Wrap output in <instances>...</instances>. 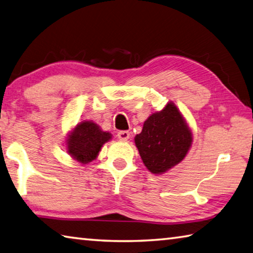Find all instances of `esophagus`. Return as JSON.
Instances as JSON below:
<instances>
[{
    "label": "esophagus",
    "instance_id": "1",
    "mask_svg": "<svg viewBox=\"0 0 253 253\" xmlns=\"http://www.w3.org/2000/svg\"><path fill=\"white\" fill-rule=\"evenodd\" d=\"M129 136H130L129 131H127V130H121V131H118V134H117L118 139L119 140H123V141L128 140V138H129Z\"/></svg>",
    "mask_w": 253,
    "mask_h": 253
}]
</instances>
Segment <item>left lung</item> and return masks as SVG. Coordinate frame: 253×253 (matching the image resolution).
<instances>
[{"label": "left lung", "instance_id": "1", "mask_svg": "<svg viewBox=\"0 0 253 253\" xmlns=\"http://www.w3.org/2000/svg\"><path fill=\"white\" fill-rule=\"evenodd\" d=\"M191 142V130L171 102L163 111L150 115L140 134L135 137L142 163L155 174L166 172L180 163Z\"/></svg>", "mask_w": 253, "mask_h": 253}]
</instances>
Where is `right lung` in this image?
I'll use <instances>...</instances> for the list:
<instances>
[{
    "mask_svg": "<svg viewBox=\"0 0 253 253\" xmlns=\"http://www.w3.org/2000/svg\"><path fill=\"white\" fill-rule=\"evenodd\" d=\"M112 139V134L100 129L90 121L77 124L66 141L67 153L81 164H88L96 159L102 146Z\"/></svg>",
    "mask_w": 253,
    "mask_h": 253,
    "instance_id": "add662e5",
    "label": "right lung"
}]
</instances>
